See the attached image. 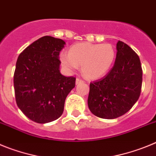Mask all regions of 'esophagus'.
Segmentation results:
<instances>
[{
    "label": "esophagus",
    "instance_id": "obj_1",
    "mask_svg": "<svg viewBox=\"0 0 156 156\" xmlns=\"http://www.w3.org/2000/svg\"><path fill=\"white\" fill-rule=\"evenodd\" d=\"M83 83V80L80 79V78H76V84H79V83Z\"/></svg>",
    "mask_w": 156,
    "mask_h": 156
}]
</instances>
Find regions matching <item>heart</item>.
I'll return each mask as SVG.
<instances>
[{
  "label": "heart",
  "mask_w": 156,
  "mask_h": 156,
  "mask_svg": "<svg viewBox=\"0 0 156 156\" xmlns=\"http://www.w3.org/2000/svg\"><path fill=\"white\" fill-rule=\"evenodd\" d=\"M115 58V50L111 44L77 43L72 45L69 54L62 53L60 60L68 69H76L81 66L85 77L95 80L104 76L112 68Z\"/></svg>",
  "instance_id": "obj_1"
}]
</instances>
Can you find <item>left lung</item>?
Returning <instances> with one entry per match:
<instances>
[{"mask_svg":"<svg viewBox=\"0 0 156 156\" xmlns=\"http://www.w3.org/2000/svg\"><path fill=\"white\" fill-rule=\"evenodd\" d=\"M113 67L105 76L90 83L87 104L94 115L112 119L124 115L140 97L142 69L138 55L126 44H116Z\"/></svg>","mask_w":156,"mask_h":156,"instance_id":"left-lung-1","label":"left lung"}]
</instances>
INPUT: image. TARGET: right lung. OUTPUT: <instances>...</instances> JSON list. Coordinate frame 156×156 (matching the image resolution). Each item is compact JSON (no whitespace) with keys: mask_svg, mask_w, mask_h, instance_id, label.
Instances as JSON below:
<instances>
[{"mask_svg":"<svg viewBox=\"0 0 156 156\" xmlns=\"http://www.w3.org/2000/svg\"><path fill=\"white\" fill-rule=\"evenodd\" d=\"M63 40L43 37L27 47L16 62L14 73L16 101L29 119L47 123L58 119L76 78L60 73L59 53Z\"/></svg>","mask_w":156,"mask_h":156,"instance_id":"1","label":"right lung"}]
</instances>
